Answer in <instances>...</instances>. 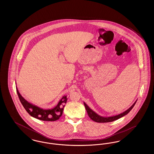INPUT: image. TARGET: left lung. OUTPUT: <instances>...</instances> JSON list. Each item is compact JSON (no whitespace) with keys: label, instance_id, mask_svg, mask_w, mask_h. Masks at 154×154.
<instances>
[{"label":"left lung","instance_id":"8db88e82","mask_svg":"<svg viewBox=\"0 0 154 154\" xmlns=\"http://www.w3.org/2000/svg\"><path fill=\"white\" fill-rule=\"evenodd\" d=\"M136 102L137 101H136L133 104L129 109L126 110L124 112H122L119 114H118V115L113 116H111V117H102V116L98 115L96 113L95 111H94L91 109H90V107L88 106L84 102V104L85 109L87 111L88 116L90 117V118L92 120H93L94 121L96 122H99V123H105V122H112V121L118 119L119 118H121L124 117L125 116H126V114H128L133 109V107L135 105Z\"/></svg>","mask_w":154,"mask_h":154}]
</instances>
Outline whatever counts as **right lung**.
<instances>
[{
  "label": "right lung",
  "mask_w": 154,
  "mask_h": 154,
  "mask_svg": "<svg viewBox=\"0 0 154 154\" xmlns=\"http://www.w3.org/2000/svg\"><path fill=\"white\" fill-rule=\"evenodd\" d=\"M17 92L22 106L30 115L38 119L44 121H55L62 115L63 108L67 102V96H64L59 100L58 104L51 109H44L28 102L20 94L16 87Z\"/></svg>",
  "instance_id": "1"
}]
</instances>
